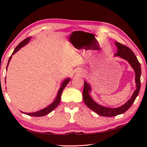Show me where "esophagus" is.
Here are the masks:
<instances>
[{"mask_svg":"<svg viewBox=\"0 0 147 147\" xmlns=\"http://www.w3.org/2000/svg\"><path fill=\"white\" fill-rule=\"evenodd\" d=\"M77 73L78 74V75H80H80H82V73H81V72H80V71H78Z\"/></svg>","mask_w":147,"mask_h":147,"instance_id":"obj_1","label":"esophagus"}]
</instances>
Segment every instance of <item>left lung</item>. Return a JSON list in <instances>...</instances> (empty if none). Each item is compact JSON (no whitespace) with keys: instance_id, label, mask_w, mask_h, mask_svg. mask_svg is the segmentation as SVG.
<instances>
[{"instance_id":"left-lung-1","label":"left lung","mask_w":147,"mask_h":147,"mask_svg":"<svg viewBox=\"0 0 147 147\" xmlns=\"http://www.w3.org/2000/svg\"><path fill=\"white\" fill-rule=\"evenodd\" d=\"M115 44L118 49L117 52L115 53V56H119L121 58L126 60L134 69L135 74L136 89L131 98L124 105L117 107V108H109V107H106L98 104L93 100L90 95L92 90L90 85L87 82L85 81L83 90V98L85 103L89 109L94 111L98 115L103 117H111L125 113L133 104L138 95L140 89L141 67L137 57L128 47L117 42H115Z\"/></svg>"}]
</instances>
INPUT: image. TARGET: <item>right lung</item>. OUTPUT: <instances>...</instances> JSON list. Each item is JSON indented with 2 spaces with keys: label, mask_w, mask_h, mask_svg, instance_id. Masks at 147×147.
Segmentation results:
<instances>
[{
  "label": "right lung",
  "mask_w": 147,
  "mask_h": 147,
  "mask_svg": "<svg viewBox=\"0 0 147 147\" xmlns=\"http://www.w3.org/2000/svg\"><path fill=\"white\" fill-rule=\"evenodd\" d=\"M31 37H27V38L24 39V40L23 41L21 42L20 44L18 45L16 48L15 49V50H14L12 55L10 57V58L9 59V61H8V63H7V68L6 69H7V67L9 66V63L10 61V60H11V58H12V55H13L14 53H16L18 51H19V50L22 47L25 46L26 45H27L28 42H29L30 40ZM70 78H66L65 80H64L62 83L61 84V86H60V87L59 88V90L58 91V93H57V97L55 99V100L53 101L51 105H49L48 107H47L46 108H44L43 109L40 110H38L37 111V112H33V113H24L25 114H26V115H30V116H32V117H42V116H45L46 115H47L48 113H49L50 112H51L52 111L55 109L56 107L59 105V103L60 102V98H61V95H62V93L63 92V90L64 88H65V87H66V85L68 84V83L70 82Z\"/></svg>",
  "instance_id": "add662e5"
}]
</instances>
